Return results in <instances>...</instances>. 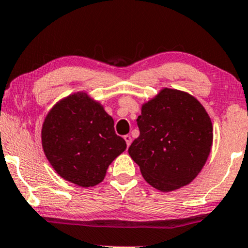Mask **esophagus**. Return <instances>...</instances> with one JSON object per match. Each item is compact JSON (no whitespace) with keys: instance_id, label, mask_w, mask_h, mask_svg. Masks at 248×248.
Masks as SVG:
<instances>
[{"instance_id":"esophagus-1","label":"esophagus","mask_w":248,"mask_h":248,"mask_svg":"<svg viewBox=\"0 0 248 248\" xmlns=\"http://www.w3.org/2000/svg\"><path fill=\"white\" fill-rule=\"evenodd\" d=\"M124 140L126 141V146L129 147V146L131 145V142H132V138H131V136H129V134L124 136Z\"/></svg>"}]
</instances>
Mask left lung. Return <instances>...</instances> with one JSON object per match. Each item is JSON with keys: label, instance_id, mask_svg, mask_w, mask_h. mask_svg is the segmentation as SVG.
Returning a JSON list of instances; mask_svg holds the SVG:
<instances>
[{"label": "left lung", "instance_id": "obj_1", "mask_svg": "<svg viewBox=\"0 0 248 248\" xmlns=\"http://www.w3.org/2000/svg\"><path fill=\"white\" fill-rule=\"evenodd\" d=\"M139 137L129 154L149 185L162 192L189 184L202 169L213 145V124L191 94L163 88L143 103Z\"/></svg>", "mask_w": 248, "mask_h": 248}]
</instances>
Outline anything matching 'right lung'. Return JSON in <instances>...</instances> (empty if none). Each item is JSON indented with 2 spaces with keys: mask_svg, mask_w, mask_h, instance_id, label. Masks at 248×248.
Segmentation results:
<instances>
[{
  "mask_svg": "<svg viewBox=\"0 0 248 248\" xmlns=\"http://www.w3.org/2000/svg\"><path fill=\"white\" fill-rule=\"evenodd\" d=\"M41 140L54 170L81 187L102 182L110 163L126 149L125 140L115 133L111 116L85 92L66 96L50 109Z\"/></svg>",
  "mask_w": 248,
  "mask_h": 248,
  "instance_id": "add662e5",
  "label": "right lung"
}]
</instances>
